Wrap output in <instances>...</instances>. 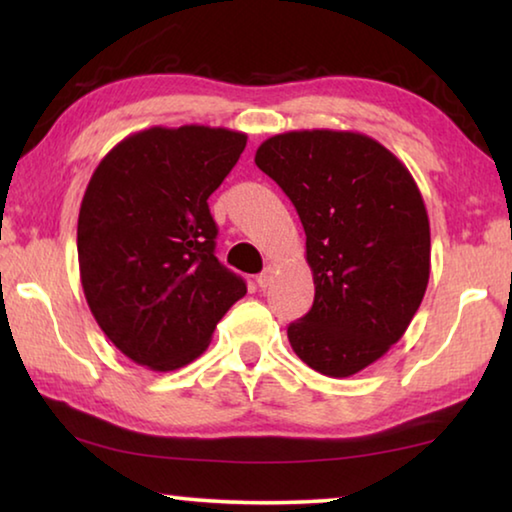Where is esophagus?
Wrapping results in <instances>:
<instances>
[{
    "label": "esophagus",
    "mask_w": 512,
    "mask_h": 512,
    "mask_svg": "<svg viewBox=\"0 0 512 512\" xmlns=\"http://www.w3.org/2000/svg\"><path fill=\"white\" fill-rule=\"evenodd\" d=\"M273 273H275V268L268 264L262 273L257 275V287L262 289V291H266L268 287H271V282H273Z\"/></svg>",
    "instance_id": "obj_1"
}]
</instances>
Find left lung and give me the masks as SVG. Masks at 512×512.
<instances>
[{"label":"left lung","mask_w":512,"mask_h":512,"mask_svg":"<svg viewBox=\"0 0 512 512\" xmlns=\"http://www.w3.org/2000/svg\"><path fill=\"white\" fill-rule=\"evenodd\" d=\"M255 164L291 198L307 235L316 293L287 329L291 348L320 375H357L402 339L427 291L420 189L386 146L352 131L273 135Z\"/></svg>","instance_id":"1"}]
</instances>
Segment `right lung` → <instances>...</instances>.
<instances>
[{"mask_svg":"<svg viewBox=\"0 0 512 512\" xmlns=\"http://www.w3.org/2000/svg\"><path fill=\"white\" fill-rule=\"evenodd\" d=\"M246 140L228 128L153 126L92 173L76 230L83 293L103 334L144 368L169 372L201 357L246 296L214 255L207 205Z\"/></svg>","mask_w":512,"mask_h":512,"instance_id":"right-lung-1","label":"right lung"}]
</instances>
